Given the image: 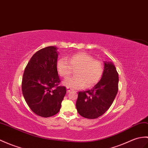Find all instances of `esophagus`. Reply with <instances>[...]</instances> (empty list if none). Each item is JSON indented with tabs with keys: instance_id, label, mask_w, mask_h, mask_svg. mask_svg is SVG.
Returning <instances> with one entry per match:
<instances>
[{
	"instance_id": "34e87169",
	"label": "esophagus",
	"mask_w": 148,
	"mask_h": 148,
	"mask_svg": "<svg viewBox=\"0 0 148 148\" xmlns=\"http://www.w3.org/2000/svg\"><path fill=\"white\" fill-rule=\"evenodd\" d=\"M71 91V89L70 88L67 87V92H69Z\"/></svg>"
}]
</instances>
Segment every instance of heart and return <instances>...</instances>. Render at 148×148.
<instances>
[{
    "mask_svg": "<svg viewBox=\"0 0 148 148\" xmlns=\"http://www.w3.org/2000/svg\"><path fill=\"white\" fill-rule=\"evenodd\" d=\"M57 68L61 77L66 79L75 71V76L67 79L64 84L73 88H90L100 80L104 72V66L100 60H95L91 55L77 52L66 58H60L57 63Z\"/></svg>",
    "mask_w": 148,
    "mask_h": 148,
    "instance_id": "obj_1",
    "label": "heart"
}]
</instances>
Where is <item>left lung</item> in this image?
Masks as SVG:
<instances>
[{
    "label": "left lung",
    "instance_id": "8db88e82",
    "mask_svg": "<svg viewBox=\"0 0 148 148\" xmlns=\"http://www.w3.org/2000/svg\"><path fill=\"white\" fill-rule=\"evenodd\" d=\"M119 90V74L111 62H105L101 80L91 90L79 92L76 108L84 118L93 119L108 110Z\"/></svg>",
    "mask_w": 148,
    "mask_h": 148
}]
</instances>
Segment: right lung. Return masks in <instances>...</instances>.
I'll list each match as a JSON object with an SVG mask.
<instances>
[{"mask_svg":"<svg viewBox=\"0 0 148 148\" xmlns=\"http://www.w3.org/2000/svg\"><path fill=\"white\" fill-rule=\"evenodd\" d=\"M56 47H47L33 55L22 79V92L26 103L36 115L49 117L59 112L66 88L60 86Z\"/></svg>","mask_w":148,"mask_h":148,"instance_id":"1","label":"right lung"}]
</instances>
